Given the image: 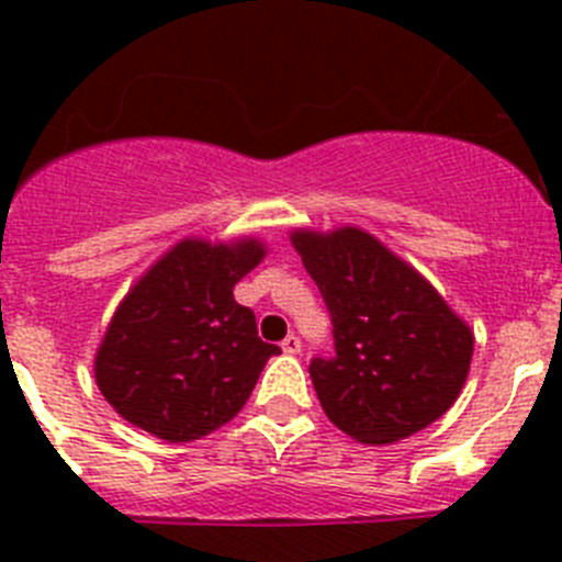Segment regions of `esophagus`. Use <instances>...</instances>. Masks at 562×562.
Returning <instances> with one entry per match:
<instances>
[{
	"mask_svg": "<svg viewBox=\"0 0 562 562\" xmlns=\"http://www.w3.org/2000/svg\"><path fill=\"white\" fill-rule=\"evenodd\" d=\"M281 349H284V355H297V351H301V340H297L295 335L284 337V342H281Z\"/></svg>",
	"mask_w": 562,
	"mask_h": 562,
	"instance_id": "esophagus-1",
	"label": "esophagus"
}]
</instances>
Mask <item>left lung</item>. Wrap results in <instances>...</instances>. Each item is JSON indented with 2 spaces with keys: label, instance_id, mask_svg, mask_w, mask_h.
Here are the masks:
<instances>
[{
  "label": "left lung",
  "instance_id": "left-lung-1",
  "mask_svg": "<svg viewBox=\"0 0 562 562\" xmlns=\"http://www.w3.org/2000/svg\"><path fill=\"white\" fill-rule=\"evenodd\" d=\"M290 238L335 326V357L310 366L331 425L362 445H391L448 414L475 337L428 278L362 227H295Z\"/></svg>",
  "mask_w": 562,
  "mask_h": 562
}]
</instances>
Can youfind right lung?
<instances>
[{"label": "right lung", "mask_w": 562, "mask_h": 562, "mask_svg": "<svg viewBox=\"0 0 562 562\" xmlns=\"http://www.w3.org/2000/svg\"><path fill=\"white\" fill-rule=\"evenodd\" d=\"M265 256L252 236H188L134 281L95 351L98 389L123 419L157 439L193 441L245 408L281 351L233 297Z\"/></svg>", "instance_id": "1"}]
</instances>
